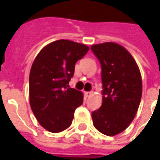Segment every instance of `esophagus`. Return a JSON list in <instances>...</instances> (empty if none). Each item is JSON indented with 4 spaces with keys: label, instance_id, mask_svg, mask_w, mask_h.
I'll return each mask as SVG.
<instances>
[{
    "label": "esophagus",
    "instance_id": "esophagus-1",
    "mask_svg": "<svg viewBox=\"0 0 160 160\" xmlns=\"http://www.w3.org/2000/svg\"><path fill=\"white\" fill-rule=\"evenodd\" d=\"M85 95L87 96V97H90V96H91V95H92V92H91V91H87V92H85Z\"/></svg>",
    "mask_w": 160,
    "mask_h": 160
}]
</instances>
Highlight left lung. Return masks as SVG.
<instances>
[{"mask_svg": "<svg viewBox=\"0 0 160 160\" xmlns=\"http://www.w3.org/2000/svg\"><path fill=\"white\" fill-rule=\"evenodd\" d=\"M101 65L102 105L92 112L95 129L108 136L121 133L135 117L142 95V79L126 49L113 42L93 45Z\"/></svg>", "mask_w": 160, "mask_h": 160, "instance_id": "1", "label": "left lung"}]
</instances>
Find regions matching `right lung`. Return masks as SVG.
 I'll use <instances>...</instances> for the list:
<instances>
[{"instance_id":"add662e5","label":"right lung","mask_w":160,"mask_h":160,"mask_svg":"<svg viewBox=\"0 0 160 160\" xmlns=\"http://www.w3.org/2000/svg\"><path fill=\"white\" fill-rule=\"evenodd\" d=\"M90 48L59 40L41 50L34 60L29 78L30 105L41 126L59 133L70 126L75 109L83 104V94L70 88L75 63Z\"/></svg>"}]
</instances>
